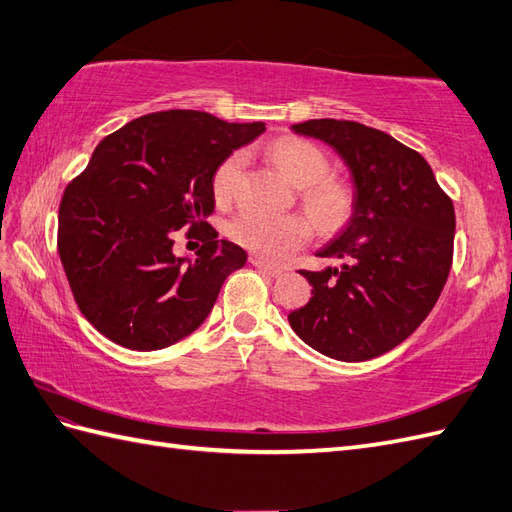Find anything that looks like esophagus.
Instances as JSON below:
<instances>
[{
    "mask_svg": "<svg viewBox=\"0 0 512 512\" xmlns=\"http://www.w3.org/2000/svg\"><path fill=\"white\" fill-rule=\"evenodd\" d=\"M249 263H252L256 269H260L263 273H267V276H271V278H280V276H282V269H278V267H273V265L265 263V260H263V258H258V256H252V258H249Z\"/></svg>",
    "mask_w": 512,
    "mask_h": 512,
    "instance_id": "34e87169",
    "label": "esophagus"
}]
</instances>
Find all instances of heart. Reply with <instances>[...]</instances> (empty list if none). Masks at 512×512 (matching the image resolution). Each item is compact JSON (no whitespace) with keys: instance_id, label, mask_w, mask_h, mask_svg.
<instances>
[{"instance_id":"b5f03b06","label":"heart","mask_w":512,"mask_h":512,"mask_svg":"<svg viewBox=\"0 0 512 512\" xmlns=\"http://www.w3.org/2000/svg\"><path fill=\"white\" fill-rule=\"evenodd\" d=\"M267 156L286 180L302 186V204L319 230L330 232L343 226L352 213V191L341 180L326 178L328 158L317 145L297 136H280L269 143ZM241 165V154H232L217 167L213 176L217 202L232 197ZM228 232L234 243L249 252L267 260H282L308 241L310 226L299 215L269 217L247 210L232 219Z\"/></svg>"}]
</instances>
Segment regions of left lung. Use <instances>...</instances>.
Wrapping results in <instances>:
<instances>
[{
	"mask_svg": "<svg viewBox=\"0 0 512 512\" xmlns=\"http://www.w3.org/2000/svg\"><path fill=\"white\" fill-rule=\"evenodd\" d=\"M295 134L330 145L350 169L352 215L317 252L341 267L299 271L313 286L289 315L306 345L345 363L382 356L430 315L450 276L454 204L419 152L356 121L310 119Z\"/></svg>",
	"mask_w": 512,
	"mask_h": 512,
	"instance_id": "8db88e82",
	"label": "left lung"
}]
</instances>
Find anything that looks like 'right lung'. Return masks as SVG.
<instances>
[{"label": "right lung", "instance_id": "obj_1", "mask_svg": "<svg viewBox=\"0 0 512 512\" xmlns=\"http://www.w3.org/2000/svg\"><path fill=\"white\" fill-rule=\"evenodd\" d=\"M263 121L228 123L199 110L152 112L108 134L62 195L58 254L82 315L106 339L136 352L178 343L202 326L221 284L247 263L217 241L213 176ZM207 243L191 261L172 234Z\"/></svg>", "mask_w": 512, "mask_h": 512}]
</instances>
